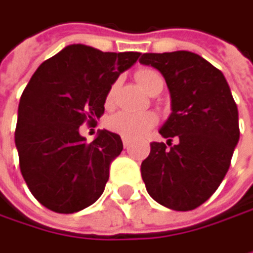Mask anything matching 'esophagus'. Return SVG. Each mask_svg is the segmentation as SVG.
I'll use <instances>...</instances> for the list:
<instances>
[{
    "mask_svg": "<svg viewBox=\"0 0 253 253\" xmlns=\"http://www.w3.org/2000/svg\"><path fill=\"white\" fill-rule=\"evenodd\" d=\"M122 143H124V147H125V149H129V146H131V141H129L128 138H122Z\"/></svg>",
    "mask_w": 253,
    "mask_h": 253,
    "instance_id": "1",
    "label": "esophagus"
}]
</instances>
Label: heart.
Returning <instances> with one entry per match:
<instances>
[{"instance_id":"1","label":"heart","mask_w":253,"mask_h":253,"mask_svg":"<svg viewBox=\"0 0 253 253\" xmlns=\"http://www.w3.org/2000/svg\"><path fill=\"white\" fill-rule=\"evenodd\" d=\"M159 78L161 76L156 72L149 70V69H143V70H138L135 73L137 84L146 92L149 91L152 84L156 79H159ZM113 94H115V86H112L109 89V92H107V97H106V103L107 104L112 103ZM156 124H158V115L153 113V112H141V113L118 112L113 116H110L109 121H107L109 129H112L113 132L122 135L124 138H138V137H143Z\"/></svg>"}]
</instances>
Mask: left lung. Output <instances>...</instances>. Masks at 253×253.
<instances>
[{"instance_id": "obj_1", "label": "left lung", "mask_w": 253, "mask_h": 253, "mask_svg": "<svg viewBox=\"0 0 253 253\" xmlns=\"http://www.w3.org/2000/svg\"><path fill=\"white\" fill-rule=\"evenodd\" d=\"M140 63L158 69L171 94V115L159 129L179 143H152L141 164L147 193L174 211L205 203L224 180L239 143V112L215 66L190 51L146 53Z\"/></svg>"}]
</instances>
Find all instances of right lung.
Wrapping results in <instances>:
<instances>
[{"instance_id":"1","label":"right lung","mask_w":253,"mask_h":253,"mask_svg":"<svg viewBox=\"0 0 253 253\" xmlns=\"http://www.w3.org/2000/svg\"><path fill=\"white\" fill-rule=\"evenodd\" d=\"M138 57L72 44L32 75L20 97L14 140L28 187L50 211L73 213L103 194L122 140L100 129L88 144L79 126L94 125L104 113L109 89Z\"/></svg>"}]
</instances>
